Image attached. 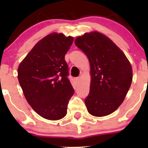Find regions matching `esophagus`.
<instances>
[{
  "label": "esophagus",
  "mask_w": 148,
  "mask_h": 148,
  "mask_svg": "<svg viewBox=\"0 0 148 148\" xmlns=\"http://www.w3.org/2000/svg\"><path fill=\"white\" fill-rule=\"evenodd\" d=\"M76 80H77V82H80V80H81V78H80V77H77V79H76Z\"/></svg>",
  "instance_id": "obj_1"
}]
</instances>
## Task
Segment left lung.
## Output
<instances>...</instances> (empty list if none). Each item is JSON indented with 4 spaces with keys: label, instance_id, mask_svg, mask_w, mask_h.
I'll return each mask as SVG.
<instances>
[{
    "label": "left lung",
    "instance_id": "left-lung-1",
    "mask_svg": "<svg viewBox=\"0 0 148 148\" xmlns=\"http://www.w3.org/2000/svg\"><path fill=\"white\" fill-rule=\"evenodd\" d=\"M74 43L90 64V89L84 99L88 112L95 117L109 115L127 94L132 81V66L120 48L98 31L85 33Z\"/></svg>",
    "mask_w": 148,
    "mask_h": 148
}]
</instances>
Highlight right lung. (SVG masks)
Returning a JSON list of instances; mask_svg holds the SVG:
<instances>
[{"label": "right lung", "mask_w": 148, "mask_h": 148, "mask_svg": "<svg viewBox=\"0 0 148 148\" xmlns=\"http://www.w3.org/2000/svg\"><path fill=\"white\" fill-rule=\"evenodd\" d=\"M74 38L53 32L40 40L18 68V79L25 98L33 110L49 120H59L67 113L74 93L67 78L66 53Z\"/></svg>", "instance_id": "right-lung-1"}]
</instances>
